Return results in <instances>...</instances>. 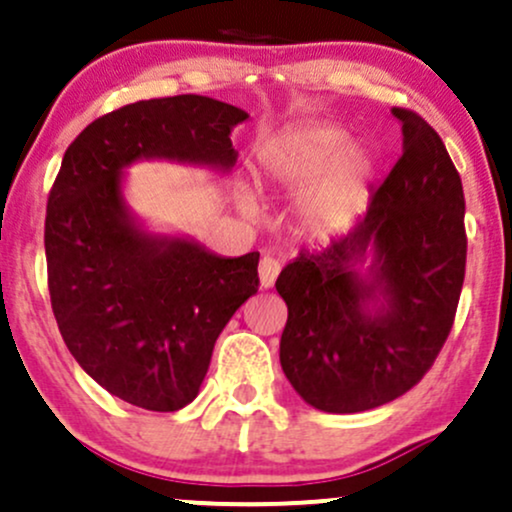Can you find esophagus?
<instances>
[{
    "label": "esophagus",
    "mask_w": 512,
    "mask_h": 512,
    "mask_svg": "<svg viewBox=\"0 0 512 512\" xmlns=\"http://www.w3.org/2000/svg\"><path fill=\"white\" fill-rule=\"evenodd\" d=\"M279 262L274 260V257H264L260 262V284L262 289H272L276 276H279Z\"/></svg>",
    "instance_id": "1"
}]
</instances>
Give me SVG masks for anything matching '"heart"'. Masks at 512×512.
Here are the masks:
<instances>
[{
	"instance_id": "heart-1",
	"label": "heart",
	"mask_w": 512,
	"mask_h": 512,
	"mask_svg": "<svg viewBox=\"0 0 512 512\" xmlns=\"http://www.w3.org/2000/svg\"><path fill=\"white\" fill-rule=\"evenodd\" d=\"M260 178L274 190L296 192V214L313 231H337L366 207L373 182V158L330 125L291 129L262 146ZM243 214L260 211L250 190L238 192Z\"/></svg>"
}]
</instances>
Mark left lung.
I'll return each mask as SVG.
<instances>
[{
    "mask_svg": "<svg viewBox=\"0 0 512 512\" xmlns=\"http://www.w3.org/2000/svg\"><path fill=\"white\" fill-rule=\"evenodd\" d=\"M402 156L368 214L330 245L301 250L276 291L289 320L279 361L327 414H356L411 390L436 361L460 301L467 236L462 180L445 144L395 108Z\"/></svg>",
    "mask_w": 512,
    "mask_h": 512,
    "instance_id": "obj_1",
    "label": "left lung"
}]
</instances>
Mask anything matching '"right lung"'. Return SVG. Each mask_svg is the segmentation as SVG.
<instances>
[{
  "label": "right lung",
  "mask_w": 512,
  "mask_h": 512,
  "mask_svg": "<svg viewBox=\"0 0 512 512\" xmlns=\"http://www.w3.org/2000/svg\"><path fill=\"white\" fill-rule=\"evenodd\" d=\"M248 117L195 93L151 98L98 117L62 158L45 216L52 313L76 363L134 407L178 411L197 397L221 330L257 293L260 252L223 257L146 226L127 204V168L228 175Z\"/></svg>",
  "instance_id": "add662e5"
}]
</instances>
